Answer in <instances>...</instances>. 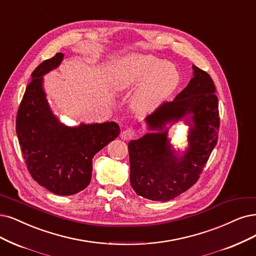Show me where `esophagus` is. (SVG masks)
Returning <instances> with one entry per match:
<instances>
[{
    "label": "esophagus",
    "mask_w": 256,
    "mask_h": 256,
    "mask_svg": "<svg viewBox=\"0 0 256 256\" xmlns=\"http://www.w3.org/2000/svg\"><path fill=\"white\" fill-rule=\"evenodd\" d=\"M136 135V130L134 128H126V130H123L121 133V138L124 140H130L132 138H134Z\"/></svg>",
    "instance_id": "1"
}]
</instances>
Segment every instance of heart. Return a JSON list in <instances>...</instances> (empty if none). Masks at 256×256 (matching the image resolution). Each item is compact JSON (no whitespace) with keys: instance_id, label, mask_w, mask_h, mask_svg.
Here are the masks:
<instances>
[{"instance_id":"obj_1","label":"heart","mask_w":256,"mask_h":256,"mask_svg":"<svg viewBox=\"0 0 256 256\" xmlns=\"http://www.w3.org/2000/svg\"><path fill=\"white\" fill-rule=\"evenodd\" d=\"M178 80V72L172 64L154 56L135 54L123 63L115 86L123 90L141 83L135 94L134 103L140 110L150 112L173 92Z\"/></svg>"}]
</instances>
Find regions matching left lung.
I'll return each instance as SVG.
<instances>
[{"label":"left lung","instance_id":"obj_1","mask_svg":"<svg viewBox=\"0 0 256 256\" xmlns=\"http://www.w3.org/2000/svg\"><path fill=\"white\" fill-rule=\"evenodd\" d=\"M193 70L194 77L186 88L146 118L148 128L159 133H148L128 144L130 186L148 200L168 202L188 190L198 180L217 144L220 121L215 85L206 72L195 65ZM188 113L192 114L194 121L189 148L182 158H176L163 128L166 122Z\"/></svg>","mask_w":256,"mask_h":256}]
</instances>
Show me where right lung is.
Here are the masks:
<instances>
[{"label": "right lung", "instance_id": "1", "mask_svg": "<svg viewBox=\"0 0 256 256\" xmlns=\"http://www.w3.org/2000/svg\"><path fill=\"white\" fill-rule=\"evenodd\" d=\"M63 54L43 61L32 74L18 106L16 128L28 172L56 195H72L92 178V157L118 137L116 122L68 128L52 112L42 88L43 74L58 68Z\"/></svg>", "mask_w": 256, "mask_h": 256}]
</instances>
